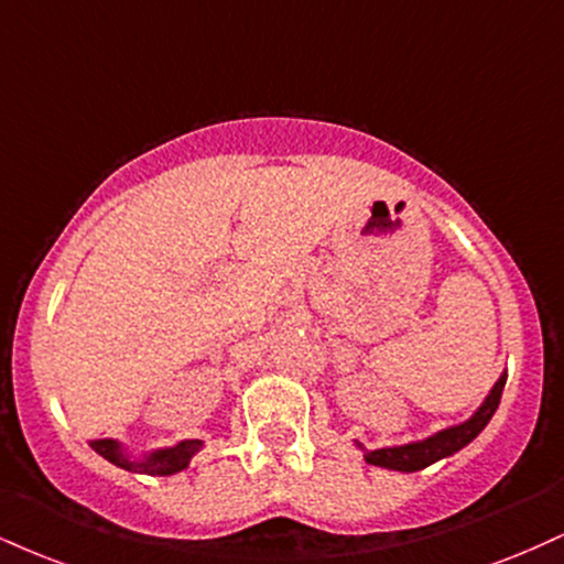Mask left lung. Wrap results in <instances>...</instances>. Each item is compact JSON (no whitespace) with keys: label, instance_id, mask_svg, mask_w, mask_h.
I'll return each instance as SVG.
<instances>
[{"label":"left lung","instance_id":"1","mask_svg":"<svg viewBox=\"0 0 564 564\" xmlns=\"http://www.w3.org/2000/svg\"><path fill=\"white\" fill-rule=\"evenodd\" d=\"M505 381H507V376H501L497 386L491 389V393L486 397V402L480 404V410L470 420H465L463 425H452V429L441 431V433H436V436H431L425 441H415V444L368 452V454H365V459H368L370 465L389 467V470L415 473V470H423V467H429L433 463H438V459L449 457V454H454V452H459L463 446L470 444V441L486 429L488 420H491L494 412H497L499 399H501V389H505Z\"/></svg>","mask_w":564,"mask_h":564}]
</instances>
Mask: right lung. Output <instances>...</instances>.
<instances>
[{"mask_svg":"<svg viewBox=\"0 0 564 564\" xmlns=\"http://www.w3.org/2000/svg\"><path fill=\"white\" fill-rule=\"evenodd\" d=\"M91 446H94V452L101 454V457L110 459V463H115L118 467H126V470H131V473H147V476H173V473L188 467L194 454L202 449V441H196V438L181 441L178 446H171V449L152 452L149 457L141 459V463H131V459L123 454V449H120L118 441H112V438L91 441Z\"/></svg>","mask_w":564,"mask_h":564,"instance_id":"1","label":"right lung"}]
</instances>
